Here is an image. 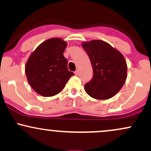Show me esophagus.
Returning <instances> with one entry per match:
<instances>
[{
    "instance_id": "obj_1",
    "label": "esophagus",
    "mask_w": 151,
    "mask_h": 151,
    "mask_svg": "<svg viewBox=\"0 0 151 151\" xmlns=\"http://www.w3.org/2000/svg\"><path fill=\"white\" fill-rule=\"evenodd\" d=\"M78 74H79V70H77L75 72H74V74H75V75H78Z\"/></svg>"
}]
</instances>
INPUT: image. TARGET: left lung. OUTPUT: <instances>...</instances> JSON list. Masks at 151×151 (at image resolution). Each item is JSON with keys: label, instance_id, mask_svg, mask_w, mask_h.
Returning <instances> with one entry per match:
<instances>
[{"label": "left lung", "instance_id": "obj_1", "mask_svg": "<svg viewBox=\"0 0 151 151\" xmlns=\"http://www.w3.org/2000/svg\"><path fill=\"white\" fill-rule=\"evenodd\" d=\"M93 66V77L85 85L86 93L97 100L114 97L125 83L127 63L123 54L109 44L100 40L81 43Z\"/></svg>", "mask_w": 151, "mask_h": 151}]
</instances>
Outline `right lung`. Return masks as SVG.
I'll return each instance as SVG.
<instances>
[{"label": "right lung", "instance_id": "add662e5", "mask_svg": "<svg viewBox=\"0 0 151 151\" xmlns=\"http://www.w3.org/2000/svg\"><path fill=\"white\" fill-rule=\"evenodd\" d=\"M67 45L61 38H50L38 46L26 62L28 83L42 96L51 97L61 92L74 75L68 70V60L63 56Z\"/></svg>", "mask_w": 151, "mask_h": 151}]
</instances>
